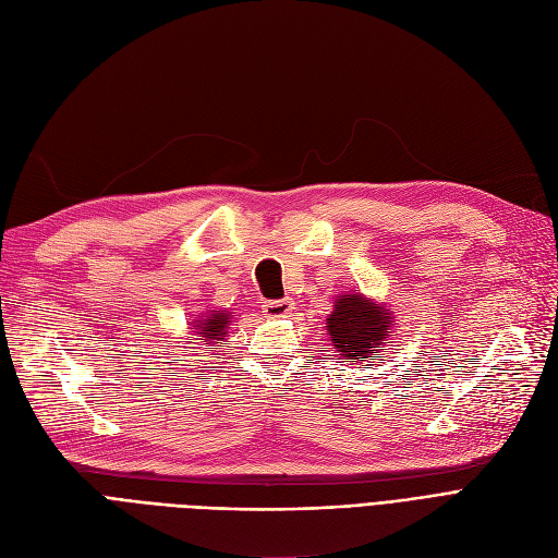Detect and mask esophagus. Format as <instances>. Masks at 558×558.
<instances>
[{
    "label": "esophagus",
    "instance_id": "obj_1",
    "mask_svg": "<svg viewBox=\"0 0 558 558\" xmlns=\"http://www.w3.org/2000/svg\"><path fill=\"white\" fill-rule=\"evenodd\" d=\"M295 310V302L293 298H281V300H267L263 305L265 316L269 318H281V316H289Z\"/></svg>",
    "mask_w": 558,
    "mask_h": 558
}]
</instances>
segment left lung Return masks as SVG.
<instances>
[{
	"label": "left lung",
	"instance_id": "8db88e82",
	"mask_svg": "<svg viewBox=\"0 0 558 558\" xmlns=\"http://www.w3.org/2000/svg\"><path fill=\"white\" fill-rule=\"evenodd\" d=\"M396 328V316L381 302L363 293H340L332 302V312L326 318V330L335 356L356 365L381 359V347L388 344Z\"/></svg>",
	"mask_w": 558,
	"mask_h": 558
}]
</instances>
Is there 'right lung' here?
<instances>
[{
    "label": "right lung",
    "mask_w": 558,
    "mask_h": 558,
    "mask_svg": "<svg viewBox=\"0 0 558 558\" xmlns=\"http://www.w3.org/2000/svg\"><path fill=\"white\" fill-rule=\"evenodd\" d=\"M232 320V312L228 310H209L207 314H195V318H191V332L193 340H202L207 347H221L226 335H228V326Z\"/></svg>",
    "instance_id": "right-lung-1"
}]
</instances>
